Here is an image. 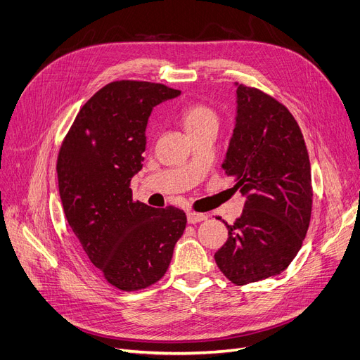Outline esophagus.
I'll return each mask as SVG.
<instances>
[{"label":"esophagus","mask_w":360,"mask_h":360,"mask_svg":"<svg viewBox=\"0 0 360 360\" xmlns=\"http://www.w3.org/2000/svg\"><path fill=\"white\" fill-rule=\"evenodd\" d=\"M207 220V215L205 214H199V212H188V223L191 224H196V223H200Z\"/></svg>","instance_id":"34e87169"}]
</instances>
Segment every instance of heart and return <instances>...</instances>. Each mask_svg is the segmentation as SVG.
<instances>
[{
	"instance_id": "obj_1",
	"label": "heart",
	"mask_w": 360,
	"mask_h": 360,
	"mask_svg": "<svg viewBox=\"0 0 360 360\" xmlns=\"http://www.w3.org/2000/svg\"><path fill=\"white\" fill-rule=\"evenodd\" d=\"M181 121L186 131L191 134L207 125H217L219 120L217 115H215V112L211 108L205 105H191L188 108H184V110L181 112Z\"/></svg>"
}]
</instances>
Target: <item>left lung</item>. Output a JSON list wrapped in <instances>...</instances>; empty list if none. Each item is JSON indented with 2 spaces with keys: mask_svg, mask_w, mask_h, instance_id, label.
Masks as SVG:
<instances>
[{
  "mask_svg": "<svg viewBox=\"0 0 360 360\" xmlns=\"http://www.w3.org/2000/svg\"><path fill=\"white\" fill-rule=\"evenodd\" d=\"M236 85V117L223 169L245 198L214 254L236 285L282 273L301 248L311 214V169L291 112L266 93Z\"/></svg>",
  "mask_w": 360,
  "mask_h": 360,
  "instance_id": "obj_1",
  "label": "left lung"
}]
</instances>
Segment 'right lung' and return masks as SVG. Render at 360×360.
I'll return each mask as SVG.
<instances>
[{"label":"right lung","mask_w":360,"mask_h":360,"mask_svg":"<svg viewBox=\"0 0 360 360\" xmlns=\"http://www.w3.org/2000/svg\"><path fill=\"white\" fill-rule=\"evenodd\" d=\"M181 94L162 84L115 81L78 112L57 158V180L72 232L106 281L139 291L160 281L186 229V214L133 199L155 106Z\"/></svg>","instance_id":"obj_1"}]
</instances>
